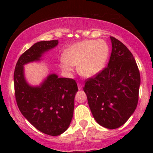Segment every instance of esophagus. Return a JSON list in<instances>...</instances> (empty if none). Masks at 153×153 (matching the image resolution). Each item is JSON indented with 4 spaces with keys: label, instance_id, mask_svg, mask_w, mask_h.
I'll list each match as a JSON object with an SVG mask.
<instances>
[{
    "label": "esophagus",
    "instance_id": "1",
    "mask_svg": "<svg viewBox=\"0 0 153 153\" xmlns=\"http://www.w3.org/2000/svg\"><path fill=\"white\" fill-rule=\"evenodd\" d=\"M78 89H79V90L82 89V88H83L82 84H81V83H78Z\"/></svg>",
    "mask_w": 153,
    "mask_h": 153
}]
</instances>
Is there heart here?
I'll list each match as a JSON object with an SVG mask.
<instances>
[{"instance_id": "1", "label": "heart", "mask_w": 153, "mask_h": 153, "mask_svg": "<svg viewBox=\"0 0 153 153\" xmlns=\"http://www.w3.org/2000/svg\"><path fill=\"white\" fill-rule=\"evenodd\" d=\"M109 54V45L104 40L83 41L71 46L64 52L61 67L64 72H71L72 66H77L80 75L92 77L104 69Z\"/></svg>"}]
</instances>
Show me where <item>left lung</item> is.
<instances>
[{"instance_id":"1","label":"left lung","mask_w":153,"mask_h":153,"mask_svg":"<svg viewBox=\"0 0 153 153\" xmlns=\"http://www.w3.org/2000/svg\"><path fill=\"white\" fill-rule=\"evenodd\" d=\"M110 39L112 49L107 67L85 80L84 91L95 121L107 129H116L136 109L141 77L128 48L114 37Z\"/></svg>"}]
</instances>
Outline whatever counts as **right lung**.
<instances>
[{"label":"right lung","mask_w":153,"mask_h":153,"mask_svg":"<svg viewBox=\"0 0 153 153\" xmlns=\"http://www.w3.org/2000/svg\"><path fill=\"white\" fill-rule=\"evenodd\" d=\"M58 44V41L52 40L32 45L18 58L14 72L15 95L20 111L40 132L52 136L62 134L70 124L77 83L52 74L41 86L33 87L24 78V65L40 60L42 54Z\"/></svg>","instance_id":"right-lung-1"}]
</instances>
